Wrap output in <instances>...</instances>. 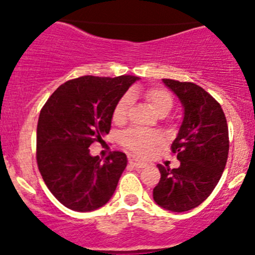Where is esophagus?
<instances>
[{
  "label": "esophagus",
  "instance_id": "obj_1",
  "mask_svg": "<svg viewBox=\"0 0 255 255\" xmlns=\"http://www.w3.org/2000/svg\"><path fill=\"white\" fill-rule=\"evenodd\" d=\"M128 161H129L130 165L135 166V168H144V166L146 165V163L138 160V159H135V158H129V159H128Z\"/></svg>",
  "mask_w": 255,
  "mask_h": 255
}]
</instances>
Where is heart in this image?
<instances>
[{"instance_id":"b5f03b06","label":"heart","mask_w":255,"mask_h":255,"mask_svg":"<svg viewBox=\"0 0 255 255\" xmlns=\"http://www.w3.org/2000/svg\"><path fill=\"white\" fill-rule=\"evenodd\" d=\"M132 92L133 95L143 96L155 113H160L163 111L169 112L173 106V97H171L170 92L166 91L163 87H150V89L146 90L135 87ZM132 99L133 97L130 92L121 97V100L117 102L115 110H113V121L115 122H125L128 116V111L130 109V105H132ZM121 140L128 149L142 155V154L148 153L151 146L160 140V135L153 130L130 128L123 133Z\"/></svg>"}]
</instances>
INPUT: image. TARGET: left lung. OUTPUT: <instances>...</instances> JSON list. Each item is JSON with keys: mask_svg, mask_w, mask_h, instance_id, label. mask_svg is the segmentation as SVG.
Returning <instances> with one entry per match:
<instances>
[{"mask_svg": "<svg viewBox=\"0 0 255 255\" xmlns=\"http://www.w3.org/2000/svg\"><path fill=\"white\" fill-rule=\"evenodd\" d=\"M184 110L171 150L177 169L159 164L161 177L153 190L156 205L171 212H185L201 205L222 176L230 150L228 127L221 105L192 82L163 79Z\"/></svg>", "mask_w": 255, "mask_h": 255, "instance_id": "obj_1", "label": "left lung"}]
</instances>
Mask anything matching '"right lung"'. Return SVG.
I'll use <instances>...</instances> for the list:
<instances>
[{
  "label": "right lung",
  "instance_id": "1",
  "mask_svg": "<svg viewBox=\"0 0 255 255\" xmlns=\"http://www.w3.org/2000/svg\"><path fill=\"white\" fill-rule=\"evenodd\" d=\"M139 78L81 76L60 85L42 109L37 127V163L51 194L65 207L90 212L106 205L127 166L113 151L102 160L89 146L111 129L113 110Z\"/></svg>",
  "mask_w": 255,
  "mask_h": 255
}]
</instances>
